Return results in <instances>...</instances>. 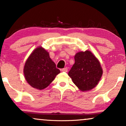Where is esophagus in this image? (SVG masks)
Segmentation results:
<instances>
[{
  "mask_svg": "<svg viewBox=\"0 0 126 126\" xmlns=\"http://www.w3.org/2000/svg\"><path fill=\"white\" fill-rule=\"evenodd\" d=\"M62 71L63 72H67V67H65V68H64V69H62Z\"/></svg>",
  "mask_w": 126,
  "mask_h": 126,
  "instance_id": "1",
  "label": "esophagus"
}]
</instances>
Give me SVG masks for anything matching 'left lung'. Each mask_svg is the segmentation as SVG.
<instances>
[{
  "instance_id": "1",
  "label": "left lung",
  "mask_w": 126,
  "mask_h": 126,
  "mask_svg": "<svg viewBox=\"0 0 126 126\" xmlns=\"http://www.w3.org/2000/svg\"><path fill=\"white\" fill-rule=\"evenodd\" d=\"M75 61L68 75L82 92L91 90L98 84L102 75L100 62L89 50L76 53Z\"/></svg>"
}]
</instances>
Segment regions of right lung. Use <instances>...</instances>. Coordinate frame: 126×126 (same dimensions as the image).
<instances>
[{
	"mask_svg": "<svg viewBox=\"0 0 126 126\" xmlns=\"http://www.w3.org/2000/svg\"><path fill=\"white\" fill-rule=\"evenodd\" d=\"M60 72L50 57L48 52L42 47H38L32 52L24 67L27 82L32 87L39 90L47 88Z\"/></svg>",
	"mask_w": 126,
	"mask_h": 126,
	"instance_id": "1",
	"label": "right lung"
}]
</instances>
